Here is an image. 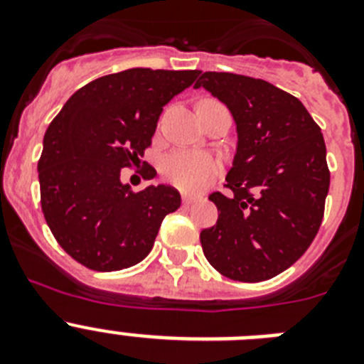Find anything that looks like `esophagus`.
I'll list each match as a JSON object with an SVG mask.
<instances>
[{
	"label": "esophagus",
	"instance_id": "obj_1",
	"mask_svg": "<svg viewBox=\"0 0 364 364\" xmlns=\"http://www.w3.org/2000/svg\"><path fill=\"white\" fill-rule=\"evenodd\" d=\"M195 200H197V197H193V195H182V204L184 205L193 204Z\"/></svg>",
	"mask_w": 364,
	"mask_h": 364
}]
</instances>
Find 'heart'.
Here are the masks:
<instances>
[{"mask_svg":"<svg viewBox=\"0 0 364 364\" xmlns=\"http://www.w3.org/2000/svg\"><path fill=\"white\" fill-rule=\"evenodd\" d=\"M164 180L186 193L202 191L220 173L217 159L205 153L176 149L167 153L160 162Z\"/></svg>","mask_w":364,"mask_h":364,"instance_id":"1","label":"heart"}]
</instances>
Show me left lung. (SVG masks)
Listing matches in <instances>:
<instances>
[{
	"label": "left lung",
	"mask_w": 364,
	"mask_h": 364,
	"mask_svg": "<svg viewBox=\"0 0 364 364\" xmlns=\"http://www.w3.org/2000/svg\"><path fill=\"white\" fill-rule=\"evenodd\" d=\"M198 87L228 105L239 133L230 191L210 195L218 220L202 230V250L224 277L268 281L301 259L323 222L330 188L323 133L301 100L264 80L202 73Z\"/></svg>",
	"instance_id": "8db88e82"
}]
</instances>
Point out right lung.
<instances>
[{"instance_id": "1", "label": "right lung", "mask_w": 364, "mask_h": 364, "mask_svg": "<svg viewBox=\"0 0 364 364\" xmlns=\"http://www.w3.org/2000/svg\"><path fill=\"white\" fill-rule=\"evenodd\" d=\"M198 74H107L74 92L50 122L38 160L41 211L58 244L85 268L117 272L138 264L151 252L164 217L180 208L175 188L133 191L120 182V171L140 162L164 105ZM142 176L151 180L156 171L147 166Z\"/></svg>"}]
</instances>
